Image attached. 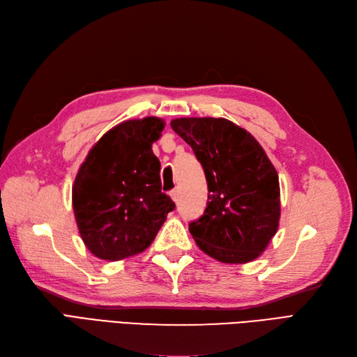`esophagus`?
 <instances>
[{
    "instance_id": "obj_1",
    "label": "esophagus",
    "mask_w": 357,
    "mask_h": 357,
    "mask_svg": "<svg viewBox=\"0 0 357 357\" xmlns=\"http://www.w3.org/2000/svg\"><path fill=\"white\" fill-rule=\"evenodd\" d=\"M170 197H172V200H174V202H178V199H179L178 188H174V190L170 191Z\"/></svg>"
}]
</instances>
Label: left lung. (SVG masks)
Segmentation results:
<instances>
[{
  "mask_svg": "<svg viewBox=\"0 0 357 357\" xmlns=\"http://www.w3.org/2000/svg\"><path fill=\"white\" fill-rule=\"evenodd\" d=\"M172 129L200 162L208 204L190 233L209 257L227 264L258 258L278 231L279 175L258 141L225 119H175Z\"/></svg>",
  "mask_w": 357,
  "mask_h": 357,
  "instance_id": "1",
  "label": "left lung"
}]
</instances>
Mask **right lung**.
Masks as SVG:
<instances>
[{"label":"right lung","mask_w":357,"mask_h":357,"mask_svg":"<svg viewBox=\"0 0 357 357\" xmlns=\"http://www.w3.org/2000/svg\"><path fill=\"white\" fill-rule=\"evenodd\" d=\"M162 119L124 121L103 135L79 167L73 206L79 236L95 257L119 261L153 243L175 203L162 192L153 153Z\"/></svg>","instance_id":"1"}]
</instances>
